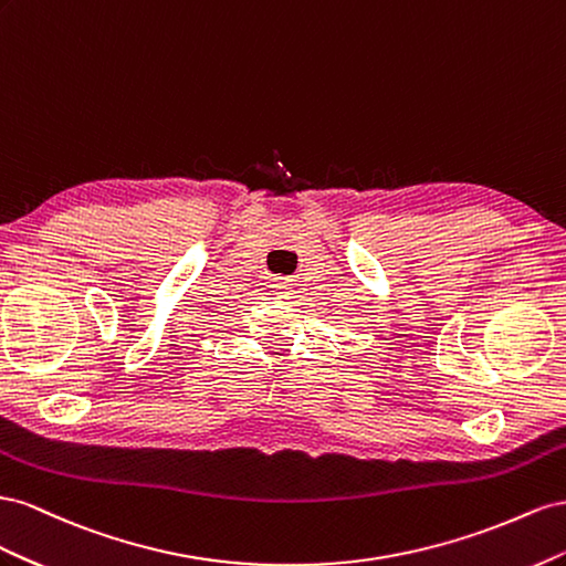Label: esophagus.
<instances>
[{
    "instance_id": "esophagus-1",
    "label": "esophagus",
    "mask_w": 566,
    "mask_h": 566,
    "mask_svg": "<svg viewBox=\"0 0 566 566\" xmlns=\"http://www.w3.org/2000/svg\"><path fill=\"white\" fill-rule=\"evenodd\" d=\"M272 289L280 298H294V289H292V284H289L286 277H274Z\"/></svg>"
}]
</instances>
